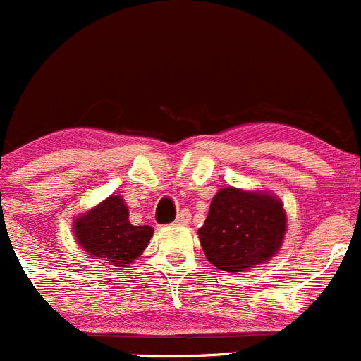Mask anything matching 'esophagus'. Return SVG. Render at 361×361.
I'll list each match as a JSON object with an SVG mask.
<instances>
[{"instance_id":"esophagus-1","label":"esophagus","mask_w":361,"mask_h":361,"mask_svg":"<svg viewBox=\"0 0 361 361\" xmlns=\"http://www.w3.org/2000/svg\"><path fill=\"white\" fill-rule=\"evenodd\" d=\"M177 224H182V226H188L189 222H191V213H189L188 210H182L179 215H177Z\"/></svg>"}]
</instances>
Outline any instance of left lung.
<instances>
[{"instance_id": "obj_1", "label": "left lung", "mask_w": 361, "mask_h": 361, "mask_svg": "<svg viewBox=\"0 0 361 361\" xmlns=\"http://www.w3.org/2000/svg\"><path fill=\"white\" fill-rule=\"evenodd\" d=\"M286 213L267 192L224 188L197 231L207 259L224 272H241L270 259L282 244Z\"/></svg>"}]
</instances>
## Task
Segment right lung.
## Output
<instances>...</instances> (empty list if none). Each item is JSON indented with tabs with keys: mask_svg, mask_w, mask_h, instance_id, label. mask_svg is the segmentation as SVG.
Segmentation results:
<instances>
[{
	"mask_svg": "<svg viewBox=\"0 0 361 361\" xmlns=\"http://www.w3.org/2000/svg\"><path fill=\"white\" fill-rule=\"evenodd\" d=\"M73 234L94 258L115 267H129L148 246L153 228L133 226L122 197L110 196L73 222Z\"/></svg>",
	"mask_w": 361,
	"mask_h": 361,
	"instance_id": "right-lung-1",
	"label": "right lung"
}]
</instances>
